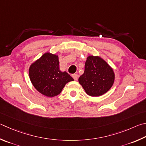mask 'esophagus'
<instances>
[{
    "mask_svg": "<svg viewBox=\"0 0 146 146\" xmlns=\"http://www.w3.org/2000/svg\"><path fill=\"white\" fill-rule=\"evenodd\" d=\"M72 76H73V78H74V80H78V75H77V74H73Z\"/></svg>",
    "mask_w": 146,
    "mask_h": 146,
    "instance_id": "1",
    "label": "esophagus"
}]
</instances>
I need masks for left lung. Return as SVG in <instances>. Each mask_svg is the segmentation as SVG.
<instances>
[{"mask_svg":"<svg viewBox=\"0 0 146 146\" xmlns=\"http://www.w3.org/2000/svg\"><path fill=\"white\" fill-rule=\"evenodd\" d=\"M115 74L108 63L99 56L89 55L85 63L84 73L78 82L91 96L104 94L113 86Z\"/></svg>","mask_w":146,"mask_h":146,"instance_id":"8db88e82","label":"left lung"}]
</instances>
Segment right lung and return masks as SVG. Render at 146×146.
Returning <instances> with one entry per match:
<instances>
[{"instance_id":"obj_1","label":"right lung","mask_w":146,"mask_h":146,"mask_svg":"<svg viewBox=\"0 0 146 146\" xmlns=\"http://www.w3.org/2000/svg\"><path fill=\"white\" fill-rule=\"evenodd\" d=\"M29 78L35 89L47 97L59 94L65 85L73 78L59 69L58 55L46 52L29 68Z\"/></svg>"}]
</instances>
